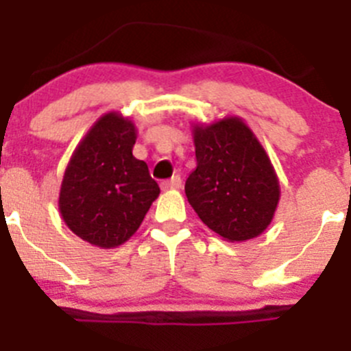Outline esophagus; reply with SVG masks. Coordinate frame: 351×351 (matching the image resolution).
Here are the masks:
<instances>
[{
	"instance_id": "esophagus-1",
	"label": "esophagus",
	"mask_w": 351,
	"mask_h": 351,
	"mask_svg": "<svg viewBox=\"0 0 351 351\" xmlns=\"http://www.w3.org/2000/svg\"><path fill=\"white\" fill-rule=\"evenodd\" d=\"M182 187V180L180 176H173L171 180H166V182L160 183V189L162 191H176V189Z\"/></svg>"
}]
</instances>
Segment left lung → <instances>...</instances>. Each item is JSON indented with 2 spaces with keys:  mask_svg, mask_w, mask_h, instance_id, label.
<instances>
[{
  "mask_svg": "<svg viewBox=\"0 0 351 351\" xmlns=\"http://www.w3.org/2000/svg\"><path fill=\"white\" fill-rule=\"evenodd\" d=\"M197 168L185 194L197 217L229 243L261 236L280 203V180L269 156L241 117L192 122Z\"/></svg>",
  "mask_w": 351,
  "mask_h": 351,
  "instance_id": "1",
  "label": "left lung"
}]
</instances>
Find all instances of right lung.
Wrapping results in <instances>:
<instances>
[{"mask_svg":"<svg viewBox=\"0 0 351 351\" xmlns=\"http://www.w3.org/2000/svg\"><path fill=\"white\" fill-rule=\"evenodd\" d=\"M136 134L129 117L105 113L85 132L64 169L59 213L78 238L97 248L124 245L160 194L147 162L132 156Z\"/></svg>","mask_w":351,"mask_h":351,"instance_id":"right-lung-1","label":"right lung"}]
</instances>
